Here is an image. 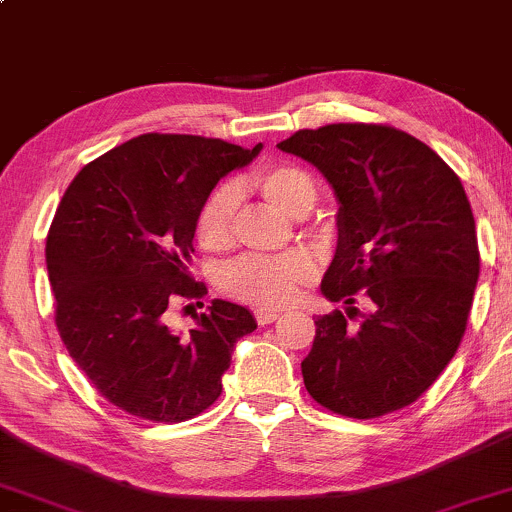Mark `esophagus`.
Wrapping results in <instances>:
<instances>
[{"mask_svg": "<svg viewBox=\"0 0 512 512\" xmlns=\"http://www.w3.org/2000/svg\"><path fill=\"white\" fill-rule=\"evenodd\" d=\"M276 317H279V313H276V310H272V308H260V310H255L257 325H262V327H264V325H272Z\"/></svg>", "mask_w": 512, "mask_h": 512, "instance_id": "obj_1", "label": "esophagus"}]
</instances>
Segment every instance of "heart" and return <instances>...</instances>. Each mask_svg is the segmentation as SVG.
I'll use <instances>...</instances> for the list:
<instances>
[{
    "label": "heart",
    "instance_id": "heart-1",
    "mask_svg": "<svg viewBox=\"0 0 512 512\" xmlns=\"http://www.w3.org/2000/svg\"><path fill=\"white\" fill-rule=\"evenodd\" d=\"M252 185L272 207L301 219L315 207L317 182L296 163H269L252 173ZM240 192L223 182L207 197L197 216V240L204 250L223 252L236 240ZM313 279V262L301 252L279 257H240L221 272V289L236 301L260 308H281Z\"/></svg>",
    "mask_w": 512,
    "mask_h": 512
}]
</instances>
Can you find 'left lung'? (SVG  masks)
<instances>
[{"mask_svg":"<svg viewBox=\"0 0 512 512\" xmlns=\"http://www.w3.org/2000/svg\"><path fill=\"white\" fill-rule=\"evenodd\" d=\"M276 146L313 163L339 202L322 293L346 308L315 320L305 390L349 419L407 407L455 356L472 310L479 245L460 178L390 125L339 122Z\"/></svg>","mask_w":512,"mask_h":512,"instance_id":"1","label":"left lung"}]
</instances>
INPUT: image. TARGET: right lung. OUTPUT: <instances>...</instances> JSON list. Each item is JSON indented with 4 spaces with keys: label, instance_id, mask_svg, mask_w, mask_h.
Here are the masks:
<instances>
[{
    "label": "right lung",
    "instance_id": "1",
    "mask_svg": "<svg viewBox=\"0 0 512 512\" xmlns=\"http://www.w3.org/2000/svg\"><path fill=\"white\" fill-rule=\"evenodd\" d=\"M260 149L151 132L88 163L64 192L45 245L55 325L117 409L156 424L195 419L219 399L233 346L257 330L248 308L221 298L187 334L168 330L166 310L207 293L187 274L199 209Z\"/></svg>",
    "mask_w": 512,
    "mask_h": 512
}]
</instances>
